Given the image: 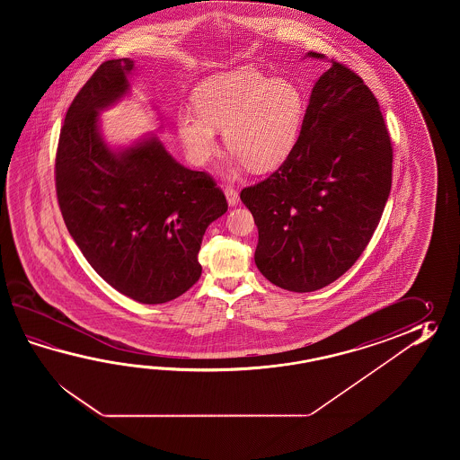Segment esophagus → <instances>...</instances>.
<instances>
[{"label":"esophagus","instance_id":"obj_1","mask_svg":"<svg viewBox=\"0 0 460 460\" xmlns=\"http://www.w3.org/2000/svg\"><path fill=\"white\" fill-rule=\"evenodd\" d=\"M226 197L228 206L234 207L240 202V196H238V192L234 190V187H226Z\"/></svg>","mask_w":460,"mask_h":460}]
</instances>
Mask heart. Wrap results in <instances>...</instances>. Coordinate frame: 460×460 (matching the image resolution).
<instances>
[{
  "label": "heart",
  "mask_w": 460,
  "mask_h": 460,
  "mask_svg": "<svg viewBox=\"0 0 460 460\" xmlns=\"http://www.w3.org/2000/svg\"><path fill=\"white\" fill-rule=\"evenodd\" d=\"M196 110L177 113V133L187 156L202 166L216 155L217 129L252 171L279 166L291 153L305 115V95L291 78H271L238 67L206 78L194 92Z\"/></svg>",
  "instance_id": "obj_1"
}]
</instances>
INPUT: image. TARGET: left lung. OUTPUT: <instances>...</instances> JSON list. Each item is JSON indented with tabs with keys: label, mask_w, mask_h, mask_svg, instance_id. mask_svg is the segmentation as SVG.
<instances>
[{
	"label": "left lung",
	"mask_w": 460,
	"mask_h": 460,
	"mask_svg": "<svg viewBox=\"0 0 460 460\" xmlns=\"http://www.w3.org/2000/svg\"><path fill=\"white\" fill-rule=\"evenodd\" d=\"M391 167L378 100L353 70L331 60L286 161L240 194L258 226L254 263L264 278L311 293L350 270L382 218Z\"/></svg>",
	"instance_id": "8db88e82"
}]
</instances>
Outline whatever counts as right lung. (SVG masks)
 Listing matches in <instances>:
<instances>
[{
    "mask_svg": "<svg viewBox=\"0 0 460 460\" xmlns=\"http://www.w3.org/2000/svg\"><path fill=\"white\" fill-rule=\"evenodd\" d=\"M135 62H103L67 110L56 155V190L70 236L110 286L163 304L199 281L207 226L228 208L214 179L179 164L155 135L111 149L98 113L129 90Z\"/></svg>",
    "mask_w": 460,
    "mask_h": 460,
    "instance_id": "obj_1",
    "label": "right lung"
}]
</instances>
